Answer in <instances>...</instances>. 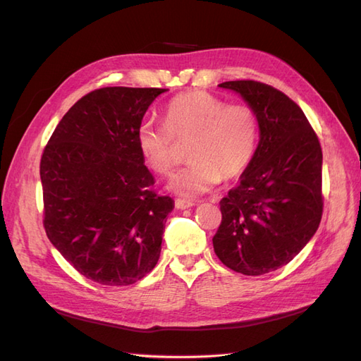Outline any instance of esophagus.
<instances>
[{
  "label": "esophagus",
  "instance_id": "34e87169",
  "mask_svg": "<svg viewBox=\"0 0 361 361\" xmlns=\"http://www.w3.org/2000/svg\"><path fill=\"white\" fill-rule=\"evenodd\" d=\"M215 200H218V197H215ZM174 204H176L178 209H188V207L194 206V203L191 200H183V199H178L176 202H174Z\"/></svg>",
  "mask_w": 361,
  "mask_h": 361
}]
</instances>
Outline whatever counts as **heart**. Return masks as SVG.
<instances>
[{
	"label": "heart",
	"mask_w": 361,
	"mask_h": 361,
	"mask_svg": "<svg viewBox=\"0 0 361 361\" xmlns=\"http://www.w3.org/2000/svg\"><path fill=\"white\" fill-rule=\"evenodd\" d=\"M137 143L147 166L162 176L179 164V146L188 145L191 164L171 179L170 188L192 197L248 169L257 145V117L245 104L227 105L206 92H190L167 104L164 122H141Z\"/></svg>",
	"instance_id": "b5f03b06"
}]
</instances>
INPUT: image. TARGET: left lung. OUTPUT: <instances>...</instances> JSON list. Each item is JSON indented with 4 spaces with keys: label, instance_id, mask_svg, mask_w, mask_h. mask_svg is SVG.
I'll list each match as a JSON object with an SVG mask.
<instances>
[{
    "label": "left lung",
    "instance_id": "obj_1",
    "mask_svg": "<svg viewBox=\"0 0 361 361\" xmlns=\"http://www.w3.org/2000/svg\"><path fill=\"white\" fill-rule=\"evenodd\" d=\"M218 85L253 108L260 135L241 182L220 202L214 251L227 268L262 276L289 264L318 231L322 149L307 117L283 92L253 80Z\"/></svg>",
    "mask_w": 361,
    "mask_h": 361
}]
</instances>
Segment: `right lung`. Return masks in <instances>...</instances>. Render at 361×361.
Returning a JSON list of instances; mask_svg holds the SVG:
<instances>
[{
    "label": "right lung",
    "instance_id": "add662e5",
    "mask_svg": "<svg viewBox=\"0 0 361 361\" xmlns=\"http://www.w3.org/2000/svg\"><path fill=\"white\" fill-rule=\"evenodd\" d=\"M166 89L104 87L63 116L40 159L43 227L85 279L128 286L155 268L169 195L154 190L137 129Z\"/></svg>",
    "mask_w": 361,
    "mask_h": 361
}]
</instances>
